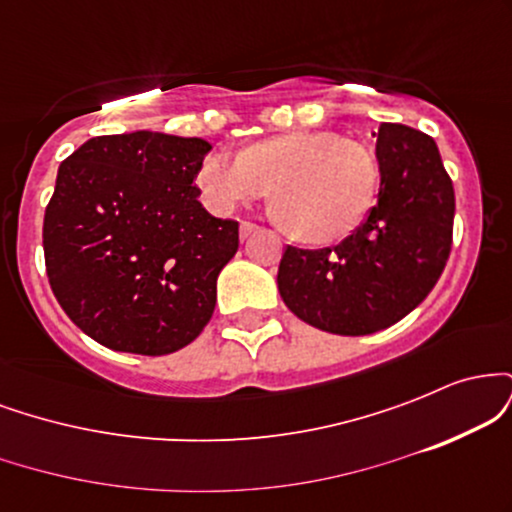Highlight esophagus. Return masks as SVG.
I'll return each instance as SVG.
<instances>
[{"instance_id":"esophagus-1","label":"esophagus","mask_w":512,"mask_h":512,"mask_svg":"<svg viewBox=\"0 0 512 512\" xmlns=\"http://www.w3.org/2000/svg\"><path fill=\"white\" fill-rule=\"evenodd\" d=\"M255 231H257V223H252V221L240 223V238H243V240H248Z\"/></svg>"}]
</instances>
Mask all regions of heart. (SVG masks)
I'll return each instance as SVG.
<instances>
[{
	"instance_id": "obj_1",
	"label": "heart",
	"mask_w": 512,
	"mask_h": 512,
	"mask_svg": "<svg viewBox=\"0 0 512 512\" xmlns=\"http://www.w3.org/2000/svg\"><path fill=\"white\" fill-rule=\"evenodd\" d=\"M380 185L368 146L334 132H286L243 154L214 151L199 163L197 187L214 211L269 197L286 231L301 243H334L366 219Z\"/></svg>"
}]
</instances>
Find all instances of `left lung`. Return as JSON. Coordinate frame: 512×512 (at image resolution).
Segmentation results:
<instances>
[{
  "instance_id": "8db88e82",
  "label": "left lung",
  "mask_w": 512,
  "mask_h": 512,
  "mask_svg": "<svg viewBox=\"0 0 512 512\" xmlns=\"http://www.w3.org/2000/svg\"><path fill=\"white\" fill-rule=\"evenodd\" d=\"M378 204L334 248L284 250L276 284L286 308L322 332L363 337L395 325L431 293L452 245L455 190L438 146L385 122L375 146Z\"/></svg>"
}]
</instances>
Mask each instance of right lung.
I'll return each mask as SVG.
<instances>
[{
  "mask_svg": "<svg viewBox=\"0 0 512 512\" xmlns=\"http://www.w3.org/2000/svg\"><path fill=\"white\" fill-rule=\"evenodd\" d=\"M211 144L139 132L93 137L64 158L43 221L45 269L69 320L113 351L163 356L202 334L238 221L199 202Z\"/></svg>",
  "mask_w": 512,
  "mask_h": 512,
  "instance_id": "1",
  "label": "right lung"
}]
</instances>
